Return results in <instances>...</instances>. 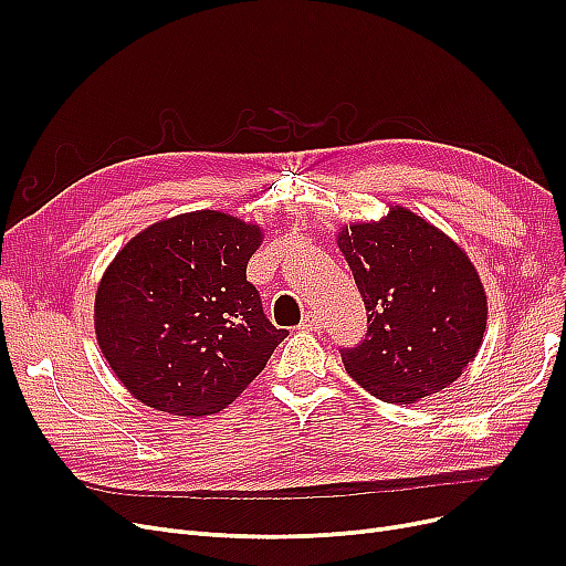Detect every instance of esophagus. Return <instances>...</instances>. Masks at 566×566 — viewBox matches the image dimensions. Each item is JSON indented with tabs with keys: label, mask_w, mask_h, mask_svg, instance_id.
Wrapping results in <instances>:
<instances>
[{
	"label": "esophagus",
	"mask_w": 566,
	"mask_h": 566,
	"mask_svg": "<svg viewBox=\"0 0 566 566\" xmlns=\"http://www.w3.org/2000/svg\"><path fill=\"white\" fill-rule=\"evenodd\" d=\"M321 316L318 314H314V312H307L305 316H303V323H301V331H318L321 328Z\"/></svg>",
	"instance_id": "obj_1"
}]
</instances>
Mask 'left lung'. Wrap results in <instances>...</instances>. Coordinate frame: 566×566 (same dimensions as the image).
Returning <instances> with one entry per match:
<instances>
[{
  "label": "left lung",
  "instance_id": "1",
  "mask_svg": "<svg viewBox=\"0 0 566 566\" xmlns=\"http://www.w3.org/2000/svg\"><path fill=\"white\" fill-rule=\"evenodd\" d=\"M337 248L367 307L365 342L342 353L346 371L388 403L442 392L478 358L489 303L465 250L406 206L337 229Z\"/></svg>",
  "mask_w": 566,
  "mask_h": 566
}]
</instances>
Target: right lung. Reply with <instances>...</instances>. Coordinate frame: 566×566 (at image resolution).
<instances>
[{
    "instance_id": "obj_1",
    "label": "right lung",
    "mask_w": 566,
    "mask_h": 566,
    "mask_svg": "<svg viewBox=\"0 0 566 566\" xmlns=\"http://www.w3.org/2000/svg\"><path fill=\"white\" fill-rule=\"evenodd\" d=\"M263 229L222 211L174 216L116 252L96 289L103 358L144 406L201 418L229 406L289 335L248 282Z\"/></svg>"
}]
</instances>
